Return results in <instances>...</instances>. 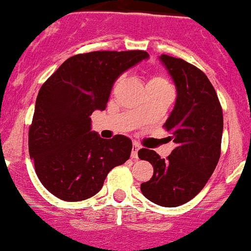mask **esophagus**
I'll return each instance as SVG.
<instances>
[{
  "mask_svg": "<svg viewBox=\"0 0 251 251\" xmlns=\"http://www.w3.org/2000/svg\"><path fill=\"white\" fill-rule=\"evenodd\" d=\"M139 149H140V145H139L138 143H134V144H132V149H131V158H134V159H136V158H138Z\"/></svg>",
  "mask_w": 251,
  "mask_h": 251,
  "instance_id": "esophagus-1",
  "label": "esophagus"
}]
</instances>
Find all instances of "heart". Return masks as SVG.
<instances>
[{"label": "heart", "instance_id": "heart-1", "mask_svg": "<svg viewBox=\"0 0 251 251\" xmlns=\"http://www.w3.org/2000/svg\"><path fill=\"white\" fill-rule=\"evenodd\" d=\"M148 84H161V85H170L165 76H162V75H153L149 80Z\"/></svg>", "mask_w": 251, "mask_h": 251}]
</instances>
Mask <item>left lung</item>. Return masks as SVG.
Returning a JSON list of instances; mask_svg holds the SVG:
<instances>
[{
    "instance_id": "obj_1",
    "label": "left lung",
    "mask_w": 251,
    "mask_h": 251,
    "mask_svg": "<svg viewBox=\"0 0 251 251\" xmlns=\"http://www.w3.org/2000/svg\"><path fill=\"white\" fill-rule=\"evenodd\" d=\"M171 74L177 100L163 125L176 143L167 158L143 148L140 159L153 166V176L140 185L147 199L162 207H178L201 193L221 157L223 113L207 75L182 58L162 54Z\"/></svg>"
}]
</instances>
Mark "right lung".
Wrapping results in <instances>:
<instances>
[{"instance_id": "add662e5", "label": "right lung", "mask_w": 251, "mask_h": 251, "mask_svg": "<svg viewBox=\"0 0 251 251\" xmlns=\"http://www.w3.org/2000/svg\"><path fill=\"white\" fill-rule=\"evenodd\" d=\"M148 56L145 50L75 54L44 81L29 126V155L39 181L54 197L92 198L108 172L130 158L131 140L100 138L90 131V116L106 108L115 80Z\"/></svg>"}]
</instances>
